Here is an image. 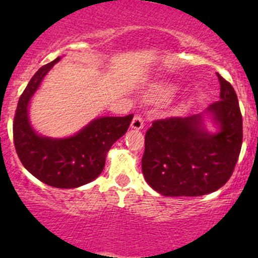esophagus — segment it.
<instances>
[{
    "mask_svg": "<svg viewBox=\"0 0 258 258\" xmlns=\"http://www.w3.org/2000/svg\"><path fill=\"white\" fill-rule=\"evenodd\" d=\"M144 127V121L141 116H135L133 117L132 122H131V128L133 130H142Z\"/></svg>",
    "mask_w": 258,
    "mask_h": 258,
    "instance_id": "34e87169",
    "label": "esophagus"
}]
</instances>
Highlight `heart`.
I'll return each mask as SVG.
<instances>
[{
	"label": "heart",
	"mask_w": 258,
	"mask_h": 258,
	"mask_svg": "<svg viewBox=\"0 0 258 258\" xmlns=\"http://www.w3.org/2000/svg\"><path fill=\"white\" fill-rule=\"evenodd\" d=\"M174 88L168 85H160L150 88L144 93V98L149 102H160V100L168 99L173 94Z\"/></svg>",
	"instance_id": "1"
}]
</instances>
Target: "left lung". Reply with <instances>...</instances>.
I'll use <instances>...</instances> for the list:
<instances>
[{"label": "left lung", "mask_w": 258, "mask_h": 258, "mask_svg": "<svg viewBox=\"0 0 258 258\" xmlns=\"http://www.w3.org/2000/svg\"><path fill=\"white\" fill-rule=\"evenodd\" d=\"M220 100L201 114L156 120L146 133L144 178L164 197H201L220 189L232 176L242 142L238 97L218 75ZM218 127L206 128L205 117Z\"/></svg>", "instance_id": "left-lung-1"}]
</instances>
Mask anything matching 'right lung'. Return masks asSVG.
I'll list each match as a JSON object with an SVG mask.
<instances>
[{"label": "right lung", "mask_w": 258, "mask_h": 258, "mask_svg": "<svg viewBox=\"0 0 258 258\" xmlns=\"http://www.w3.org/2000/svg\"><path fill=\"white\" fill-rule=\"evenodd\" d=\"M60 59L41 67L29 81L18 102L13 138L23 166L32 176L54 188L70 189L87 184L102 173L106 154L125 135L133 115L97 117L70 137L38 135L29 119V104L44 76Z\"/></svg>", "instance_id": "add662e5"}]
</instances>
